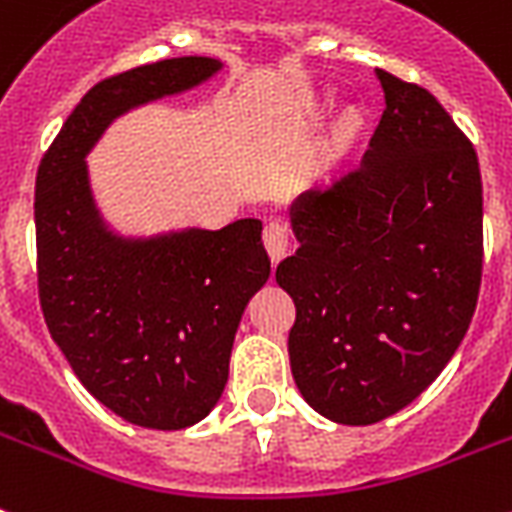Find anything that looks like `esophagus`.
<instances>
[{"label":"esophagus","instance_id":"obj_1","mask_svg":"<svg viewBox=\"0 0 512 512\" xmlns=\"http://www.w3.org/2000/svg\"><path fill=\"white\" fill-rule=\"evenodd\" d=\"M263 244L273 263H278L286 255V249H289V228H286L284 220H268L265 223Z\"/></svg>","mask_w":512,"mask_h":512}]
</instances>
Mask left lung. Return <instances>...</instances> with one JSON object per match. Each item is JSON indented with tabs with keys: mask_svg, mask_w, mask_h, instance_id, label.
<instances>
[{
	"mask_svg": "<svg viewBox=\"0 0 512 512\" xmlns=\"http://www.w3.org/2000/svg\"><path fill=\"white\" fill-rule=\"evenodd\" d=\"M384 115L368 152L289 210L297 252L276 281L297 307L299 394L371 426L429 389L471 326L484 263L479 157L434 94L376 70Z\"/></svg>",
	"mask_w": 512,
	"mask_h": 512,
	"instance_id": "left-lung-1",
	"label": "left lung"
}]
</instances>
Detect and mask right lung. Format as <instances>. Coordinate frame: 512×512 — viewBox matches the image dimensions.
Returning a JSON list of instances; mask_svg holds the SVG:
<instances>
[{
  "label": "right lung",
  "mask_w": 512,
  "mask_h": 512,
  "mask_svg": "<svg viewBox=\"0 0 512 512\" xmlns=\"http://www.w3.org/2000/svg\"><path fill=\"white\" fill-rule=\"evenodd\" d=\"M220 68L215 57H173L99 81L36 173L49 334L78 381L144 429H186L218 405L244 307L270 276L263 223L123 236L99 213L86 157L115 118L194 89Z\"/></svg>",
  "instance_id": "obj_1"
}]
</instances>
